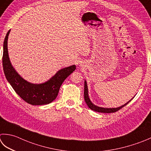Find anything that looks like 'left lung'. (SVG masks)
<instances>
[{
  "instance_id": "1",
  "label": "left lung",
  "mask_w": 151,
  "mask_h": 151,
  "mask_svg": "<svg viewBox=\"0 0 151 151\" xmlns=\"http://www.w3.org/2000/svg\"><path fill=\"white\" fill-rule=\"evenodd\" d=\"M84 100L85 102L86 103L88 107H89L90 109H91L92 111H96V112H99V113H115V112L118 111L120 110V109H122V107H124L129 102L131 101L132 99L129 100V101L125 103L124 105H123L122 106H120L119 107L117 108H104V107H98L96 105H94L93 103L91 101V100L89 97V96H88V85H87V82L86 81H84Z\"/></svg>"
}]
</instances>
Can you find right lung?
<instances>
[{"mask_svg":"<svg viewBox=\"0 0 151 151\" xmlns=\"http://www.w3.org/2000/svg\"><path fill=\"white\" fill-rule=\"evenodd\" d=\"M6 35L3 44L2 65L6 78L18 96L32 105H43L52 103L58 95L62 83L76 69L75 65L65 67L56 73L48 81L41 84H32L23 78L15 70L9 58L8 38Z\"/></svg>","mask_w":151,"mask_h":151,"instance_id":"obj_1","label":"right lung"}]
</instances>
